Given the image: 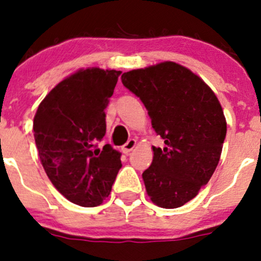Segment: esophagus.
Wrapping results in <instances>:
<instances>
[{"mask_svg":"<svg viewBox=\"0 0 261 261\" xmlns=\"http://www.w3.org/2000/svg\"><path fill=\"white\" fill-rule=\"evenodd\" d=\"M135 146H136V140L135 139H130V140L122 146V151L125 152V154H128V152H130Z\"/></svg>","mask_w":261,"mask_h":261,"instance_id":"esophagus-1","label":"esophagus"}]
</instances>
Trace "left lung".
I'll return each mask as SVG.
<instances>
[{
	"label": "left lung",
	"instance_id": "left-lung-1",
	"mask_svg": "<svg viewBox=\"0 0 261 261\" xmlns=\"http://www.w3.org/2000/svg\"><path fill=\"white\" fill-rule=\"evenodd\" d=\"M122 84L138 96L164 147L152 146L143 173L146 193L156 206L178 208L208 183L220 162L226 118L213 91L183 65L163 62L123 73Z\"/></svg>",
	"mask_w": 261,
	"mask_h": 261
}]
</instances>
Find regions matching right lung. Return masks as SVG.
<instances>
[{"label":"right lung","instance_id":"add662e5","mask_svg":"<svg viewBox=\"0 0 261 261\" xmlns=\"http://www.w3.org/2000/svg\"><path fill=\"white\" fill-rule=\"evenodd\" d=\"M120 70L87 68L58 83L39 105L34 138L53 186L72 203L96 207L111 192L121 154L98 141Z\"/></svg>","mask_w":261,"mask_h":261}]
</instances>
